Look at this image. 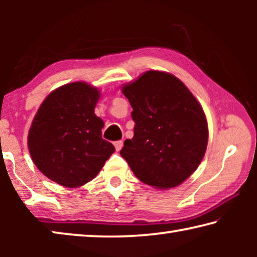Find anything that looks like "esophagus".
Listing matches in <instances>:
<instances>
[{"label": "esophagus", "mask_w": 257, "mask_h": 257, "mask_svg": "<svg viewBox=\"0 0 257 257\" xmlns=\"http://www.w3.org/2000/svg\"><path fill=\"white\" fill-rule=\"evenodd\" d=\"M122 146H123V142L122 141H116V142H114V147H115V150L116 151H120L121 149H122Z\"/></svg>", "instance_id": "1"}]
</instances>
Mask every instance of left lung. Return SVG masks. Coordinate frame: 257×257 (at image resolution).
<instances>
[{
    "label": "left lung",
    "mask_w": 257,
    "mask_h": 257,
    "mask_svg": "<svg viewBox=\"0 0 257 257\" xmlns=\"http://www.w3.org/2000/svg\"><path fill=\"white\" fill-rule=\"evenodd\" d=\"M133 107L134 137L120 154L139 180L169 189L184 182L205 154V114L184 82L171 73L147 71L122 87Z\"/></svg>",
    "instance_id": "8db88e82"
}]
</instances>
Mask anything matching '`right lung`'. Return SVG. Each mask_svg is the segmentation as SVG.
Here are the masks:
<instances>
[{"label":"right lung","instance_id":"1","mask_svg":"<svg viewBox=\"0 0 257 257\" xmlns=\"http://www.w3.org/2000/svg\"><path fill=\"white\" fill-rule=\"evenodd\" d=\"M99 90L77 81L47 96L33 120L28 149L43 175L77 188L97 176L115 151L102 138L103 120L94 113Z\"/></svg>","mask_w":257,"mask_h":257}]
</instances>
